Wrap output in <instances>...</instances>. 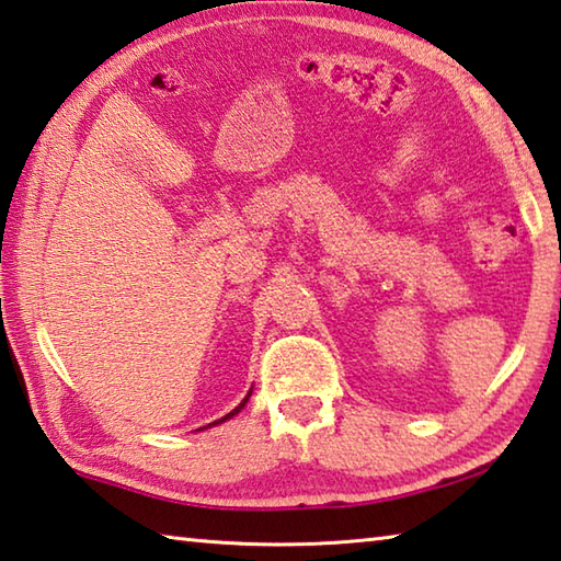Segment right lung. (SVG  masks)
<instances>
[{
  "label": "right lung",
  "mask_w": 561,
  "mask_h": 561,
  "mask_svg": "<svg viewBox=\"0 0 561 561\" xmlns=\"http://www.w3.org/2000/svg\"><path fill=\"white\" fill-rule=\"evenodd\" d=\"M251 391H253V389H249V394H245V397H243V401H241V404H239V407H236L233 411H229V414H226V416H221V419H216V421H211V424H209V426H216V424H224V421H229V419H233L236 414H239V411H241V409L245 407V401H249V397H251ZM209 426H204V428H209ZM196 431H199V428H196Z\"/></svg>",
  "instance_id": "1"
}]
</instances>
